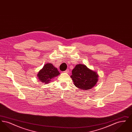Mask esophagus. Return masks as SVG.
Here are the masks:
<instances>
[{"label":"esophagus","mask_w":132,"mask_h":132,"mask_svg":"<svg viewBox=\"0 0 132 132\" xmlns=\"http://www.w3.org/2000/svg\"><path fill=\"white\" fill-rule=\"evenodd\" d=\"M69 69H67V70H66L64 71V72H65V73H68V72H69Z\"/></svg>","instance_id":"obj_1"}]
</instances>
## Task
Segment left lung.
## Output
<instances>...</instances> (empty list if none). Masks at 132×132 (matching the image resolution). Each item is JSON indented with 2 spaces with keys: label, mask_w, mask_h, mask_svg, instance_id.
I'll return each mask as SVG.
<instances>
[{
  "label": "left lung",
  "mask_w": 132,
  "mask_h": 132,
  "mask_svg": "<svg viewBox=\"0 0 132 132\" xmlns=\"http://www.w3.org/2000/svg\"><path fill=\"white\" fill-rule=\"evenodd\" d=\"M71 76L77 88L88 90L94 87L97 82V73L83 64H78L72 70Z\"/></svg>",
  "instance_id": "left-lung-1"
}]
</instances>
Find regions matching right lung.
I'll return each instance as SVG.
<instances>
[{"mask_svg":"<svg viewBox=\"0 0 132 132\" xmlns=\"http://www.w3.org/2000/svg\"><path fill=\"white\" fill-rule=\"evenodd\" d=\"M59 74L56 68L54 67L51 63H47L38 72V77L40 82L47 84L50 82L51 79L59 75Z\"/></svg>","mask_w":132,"mask_h":132,"instance_id":"obj_1","label":"right lung"}]
</instances>
